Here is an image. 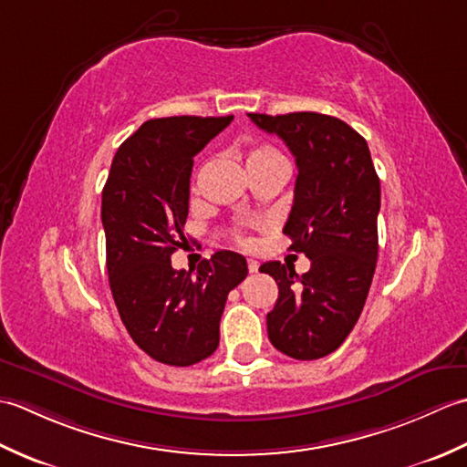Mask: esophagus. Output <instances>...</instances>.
I'll use <instances>...</instances> for the list:
<instances>
[{
  "label": "esophagus",
  "instance_id": "34e87169",
  "mask_svg": "<svg viewBox=\"0 0 467 467\" xmlns=\"http://www.w3.org/2000/svg\"><path fill=\"white\" fill-rule=\"evenodd\" d=\"M249 271H251V273H256V271H259V263L253 261V259H249Z\"/></svg>",
  "mask_w": 467,
  "mask_h": 467
}]
</instances>
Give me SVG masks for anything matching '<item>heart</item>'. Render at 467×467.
Returning <instances> with one entry per match:
<instances>
[{"instance_id": "heart-1", "label": "heart", "mask_w": 467, "mask_h": 467, "mask_svg": "<svg viewBox=\"0 0 467 467\" xmlns=\"http://www.w3.org/2000/svg\"><path fill=\"white\" fill-rule=\"evenodd\" d=\"M273 162H286L285 156L276 150V148L269 146V144H261V146H254L253 150L246 154V166L253 168V166H263V164H273ZM244 244H251V241L243 239Z\"/></svg>"}]
</instances>
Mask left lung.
I'll list each match as a JSON object with an SVG mask.
<instances>
[{
  "label": "left lung",
  "mask_w": 467,
  "mask_h": 467,
  "mask_svg": "<svg viewBox=\"0 0 467 467\" xmlns=\"http://www.w3.org/2000/svg\"><path fill=\"white\" fill-rule=\"evenodd\" d=\"M249 118L279 136L295 156L299 174L283 233L291 236V251L311 261L301 276L279 261L261 266L279 285L266 331L275 349L293 359H321L347 339L369 293L379 251V176L365 138L339 118L317 112Z\"/></svg>",
  "instance_id": "1"
}]
</instances>
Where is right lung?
I'll use <instances>...</instances> for the list:
<instances>
[{
	"label": "right lung",
	"mask_w": 467,
	"mask_h": 467,
	"mask_svg": "<svg viewBox=\"0 0 467 467\" xmlns=\"http://www.w3.org/2000/svg\"><path fill=\"white\" fill-rule=\"evenodd\" d=\"M233 116H171L122 142L102 191L106 266L114 303L134 343L152 359L188 367L221 339L226 296L244 281L243 254L218 251L198 271L172 269L186 243L192 158Z\"/></svg>",
	"instance_id": "1"
}]
</instances>
